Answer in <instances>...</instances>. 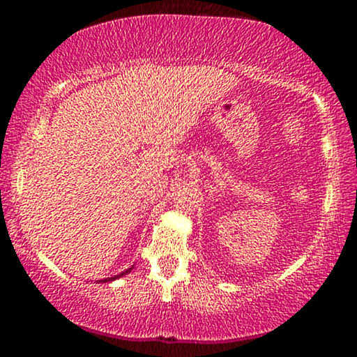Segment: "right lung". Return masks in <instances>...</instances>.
Instances as JSON below:
<instances>
[{
    "mask_svg": "<svg viewBox=\"0 0 357 357\" xmlns=\"http://www.w3.org/2000/svg\"><path fill=\"white\" fill-rule=\"evenodd\" d=\"M127 272H130V268L129 270H126V272H122L121 275H116V277H110V278H105V280H102V282H110V280H116V278H119V277H122V275H126Z\"/></svg>",
    "mask_w": 357,
    "mask_h": 357,
    "instance_id": "add662e5",
    "label": "right lung"
}]
</instances>
